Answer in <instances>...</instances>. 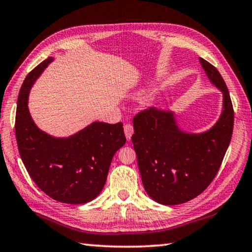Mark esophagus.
I'll return each instance as SVG.
<instances>
[{"mask_svg":"<svg viewBox=\"0 0 252 252\" xmlns=\"http://www.w3.org/2000/svg\"><path fill=\"white\" fill-rule=\"evenodd\" d=\"M124 132H125V135H126V138L127 140H130V137H132V135L134 133V128L133 126L130 125V124H126L125 126H124Z\"/></svg>","mask_w":252,"mask_h":252,"instance_id":"34e87169","label":"esophagus"}]
</instances>
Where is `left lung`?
I'll return each instance as SVG.
<instances>
[{
	"instance_id": "left-lung-1",
	"label": "left lung",
	"mask_w": 252,
	"mask_h": 252,
	"mask_svg": "<svg viewBox=\"0 0 252 252\" xmlns=\"http://www.w3.org/2000/svg\"><path fill=\"white\" fill-rule=\"evenodd\" d=\"M200 63L223 92V111L209 130L185 133L173 112L156 108L140 111L133 119L132 142L142 183L161 205H180L201 194L220 170L232 138L234 111L227 86L216 67L202 58Z\"/></svg>"
}]
</instances>
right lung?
<instances>
[{"label":"right lung","instance_id":"add662e5","mask_svg":"<svg viewBox=\"0 0 252 252\" xmlns=\"http://www.w3.org/2000/svg\"><path fill=\"white\" fill-rule=\"evenodd\" d=\"M53 58L27 75L18 95L16 138L21 160L35 184L54 200L81 205L95 199L107 181L112 157L125 144L123 124L94 122L67 138L42 132L29 114V90Z\"/></svg>","mask_w":252,"mask_h":252}]
</instances>
